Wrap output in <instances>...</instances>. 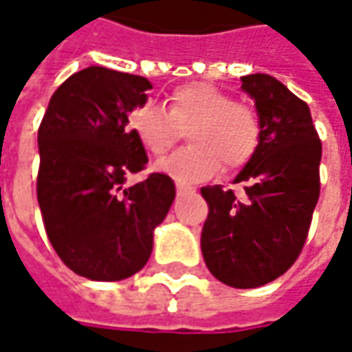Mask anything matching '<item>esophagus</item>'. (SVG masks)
<instances>
[{"label": "esophagus", "mask_w": 352, "mask_h": 352, "mask_svg": "<svg viewBox=\"0 0 352 352\" xmlns=\"http://www.w3.org/2000/svg\"><path fill=\"white\" fill-rule=\"evenodd\" d=\"M176 191H178V195H186V193L189 191V188L188 186H182V184H178V186H176Z\"/></svg>", "instance_id": "esophagus-1"}]
</instances>
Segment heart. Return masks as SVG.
Listing matches in <instances>:
<instances>
[{
	"label": "heart",
	"instance_id": "obj_1",
	"mask_svg": "<svg viewBox=\"0 0 352 352\" xmlns=\"http://www.w3.org/2000/svg\"><path fill=\"white\" fill-rule=\"evenodd\" d=\"M191 148L174 151L157 163V168L178 184L210 180L221 164L236 170L248 163L260 144L256 111L208 83L184 85L172 92L168 109L136 108L129 116V131L149 155L166 153L188 129Z\"/></svg>",
	"mask_w": 352,
	"mask_h": 352
}]
</instances>
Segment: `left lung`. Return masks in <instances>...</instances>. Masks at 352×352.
I'll use <instances>...</instances> for the list:
<instances>
[{
	"label": "left lung",
	"instance_id": "1",
	"mask_svg": "<svg viewBox=\"0 0 352 352\" xmlns=\"http://www.w3.org/2000/svg\"><path fill=\"white\" fill-rule=\"evenodd\" d=\"M256 106L260 144L233 184L239 201L221 186L201 188L208 218L201 233L206 267L233 288H258L284 275L307 239L320 178L322 144L309 106L267 74L241 77Z\"/></svg>",
	"mask_w": 352,
	"mask_h": 352
}]
</instances>
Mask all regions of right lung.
I'll return each mask as SVG.
<instances>
[{"label":"right lung","mask_w":352,"mask_h":352,"mask_svg":"<svg viewBox=\"0 0 352 352\" xmlns=\"http://www.w3.org/2000/svg\"><path fill=\"white\" fill-rule=\"evenodd\" d=\"M146 77L89 66L52 94L37 132V203L52 248L74 273L113 283L138 273L176 188L166 174L123 188L148 155L126 129L146 106Z\"/></svg>","instance_id":"obj_1"}]
</instances>
